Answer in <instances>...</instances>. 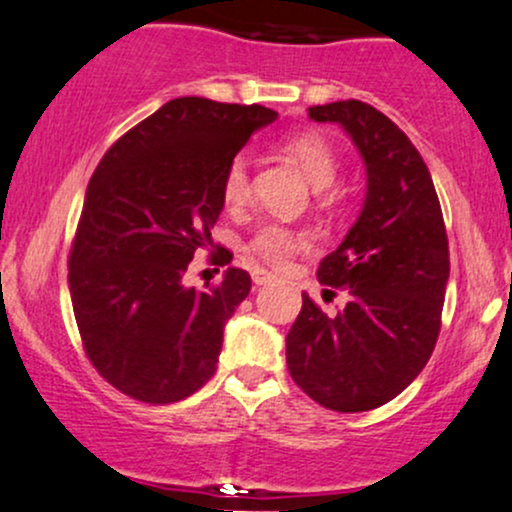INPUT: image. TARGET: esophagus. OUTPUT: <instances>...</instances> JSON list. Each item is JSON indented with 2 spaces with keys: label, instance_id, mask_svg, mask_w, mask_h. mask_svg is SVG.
<instances>
[{
  "label": "esophagus",
  "instance_id": "esophagus-1",
  "mask_svg": "<svg viewBox=\"0 0 512 512\" xmlns=\"http://www.w3.org/2000/svg\"><path fill=\"white\" fill-rule=\"evenodd\" d=\"M251 278H254L256 285H266L273 280V273L263 271V268H254V271H251Z\"/></svg>",
  "mask_w": 512,
  "mask_h": 512
}]
</instances>
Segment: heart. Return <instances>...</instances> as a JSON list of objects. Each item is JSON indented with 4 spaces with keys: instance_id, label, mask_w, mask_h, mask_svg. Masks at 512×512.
Segmentation results:
<instances>
[{
    "instance_id": "obj_1",
    "label": "heart",
    "mask_w": 512,
    "mask_h": 512,
    "mask_svg": "<svg viewBox=\"0 0 512 512\" xmlns=\"http://www.w3.org/2000/svg\"><path fill=\"white\" fill-rule=\"evenodd\" d=\"M287 152L295 157L309 181L317 188L331 186L336 181L341 162H338L336 149L326 137L317 132H302V135L292 137L287 142ZM222 200L227 208L239 210L249 203L251 198V179H249V159L246 154H237L229 159L225 174H222ZM309 234L304 229H295L280 220H268L254 229L249 239H246V251L256 256L258 261L268 263V266H283L290 261L297 251L307 249Z\"/></svg>"
}]
</instances>
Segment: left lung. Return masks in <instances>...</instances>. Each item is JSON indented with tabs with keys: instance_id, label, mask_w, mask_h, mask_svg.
Instances as JSON below:
<instances>
[{
	"instance_id": "left-lung-1",
	"label": "left lung",
	"mask_w": 512,
	"mask_h": 512,
	"mask_svg": "<svg viewBox=\"0 0 512 512\" xmlns=\"http://www.w3.org/2000/svg\"><path fill=\"white\" fill-rule=\"evenodd\" d=\"M307 113L353 137L367 166V198L317 271L321 285L348 292V304L329 317L302 295L287 333V370L324 409L370 411L404 392L438 343L450 278L445 220L426 162L382 111L348 99Z\"/></svg>"
}]
</instances>
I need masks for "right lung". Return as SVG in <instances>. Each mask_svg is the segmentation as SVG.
Masks as SVG:
<instances>
[{
	"label": "right lung",
	"mask_w": 512,
	"mask_h": 512,
	"mask_svg": "<svg viewBox=\"0 0 512 512\" xmlns=\"http://www.w3.org/2000/svg\"><path fill=\"white\" fill-rule=\"evenodd\" d=\"M271 108L181 96L103 154L74 232L70 295L89 363L142 404H174L215 375L222 331L251 290L229 266L222 283L183 285L193 256L212 249L222 174ZM212 263L232 261L225 246Z\"/></svg>",
	"instance_id": "1"
}]
</instances>
